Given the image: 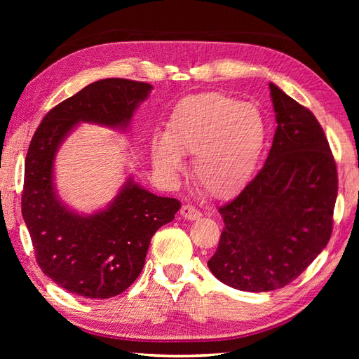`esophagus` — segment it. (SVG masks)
Listing matches in <instances>:
<instances>
[{
    "label": "esophagus",
    "mask_w": 359,
    "mask_h": 359,
    "mask_svg": "<svg viewBox=\"0 0 359 359\" xmlns=\"http://www.w3.org/2000/svg\"><path fill=\"white\" fill-rule=\"evenodd\" d=\"M180 215H182V217H185L188 220H196V219H199L202 216V212L197 210L196 207H193V205L187 203L180 208Z\"/></svg>",
    "instance_id": "34e87169"
}]
</instances>
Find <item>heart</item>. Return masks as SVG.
<instances>
[{
  "label": "heart",
  "instance_id": "b5f03b06",
  "mask_svg": "<svg viewBox=\"0 0 359 359\" xmlns=\"http://www.w3.org/2000/svg\"><path fill=\"white\" fill-rule=\"evenodd\" d=\"M266 139L262 112L220 93L180 100L168 117L162 139L151 143L160 172L182 170L180 154H193L196 184L212 197H230L253 177Z\"/></svg>",
  "mask_w": 359,
  "mask_h": 359
}]
</instances>
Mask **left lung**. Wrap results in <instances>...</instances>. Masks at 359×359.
<instances>
[{
	"label": "left lung",
	"instance_id": "1",
	"mask_svg": "<svg viewBox=\"0 0 359 359\" xmlns=\"http://www.w3.org/2000/svg\"><path fill=\"white\" fill-rule=\"evenodd\" d=\"M276 133L256 177L219 208L224 217L215 276L242 292H271L294 280L330 241L338 172L310 109L270 83Z\"/></svg>",
	"mask_w": 359,
	"mask_h": 359
}]
</instances>
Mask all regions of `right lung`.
I'll return each instance as SVG.
<instances>
[{
	"label": "right lung",
	"mask_w": 359,
	"mask_h": 359,
	"mask_svg": "<svg viewBox=\"0 0 359 359\" xmlns=\"http://www.w3.org/2000/svg\"><path fill=\"white\" fill-rule=\"evenodd\" d=\"M151 89L126 79L90 83L46 114L29 144L22 219L40 269L67 292L94 299L125 292L139 278L151 238L180 208L177 199L152 194L129 177L108 207L81 216L58 199L53 185L55 154L75 126L126 129Z\"/></svg>",
	"instance_id": "1"
}]
</instances>
